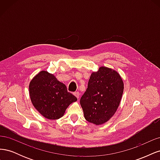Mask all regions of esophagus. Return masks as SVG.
<instances>
[{"instance_id": "obj_1", "label": "esophagus", "mask_w": 160, "mask_h": 160, "mask_svg": "<svg viewBox=\"0 0 160 160\" xmlns=\"http://www.w3.org/2000/svg\"><path fill=\"white\" fill-rule=\"evenodd\" d=\"M74 95L76 97L77 99H79V96H80V93H79V92H75Z\"/></svg>"}]
</instances>
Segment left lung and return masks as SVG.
Returning <instances> with one entry per match:
<instances>
[{
    "label": "left lung",
    "mask_w": 160,
    "mask_h": 160,
    "mask_svg": "<svg viewBox=\"0 0 160 160\" xmlns=\"http://www.w3.org/2000/svg\"><path fill=\"white\" fill-rule=\"evenodd\" d=\"M123 89V79L115 70L100 67L92 72L80 99L85 119L97 125L107 122L119 107Z\"/></svg>",
    "instance_id": "8db88e82"
}]
</instances>
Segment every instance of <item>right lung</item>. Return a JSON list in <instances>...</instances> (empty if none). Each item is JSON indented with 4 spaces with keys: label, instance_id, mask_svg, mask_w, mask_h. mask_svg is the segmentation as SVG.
<instances>
[{
    "label": "right lung",
    "instance_id": "right-lung-1",
    "mask_svg": "<svg viewBox=\"0 0 160 160\" xmlns=\"http://www.w3.org/2000/svg\"><path fill=\"white\" fill-rule=\"evenodd\" d=\"M29 95L34 107L48 119L61 118L69 105L77 100L65 84L47 71H40L32 79Z\"/></svg>",
    "mask_w": 160,
    "mask_h": 160
}]
</instances>
